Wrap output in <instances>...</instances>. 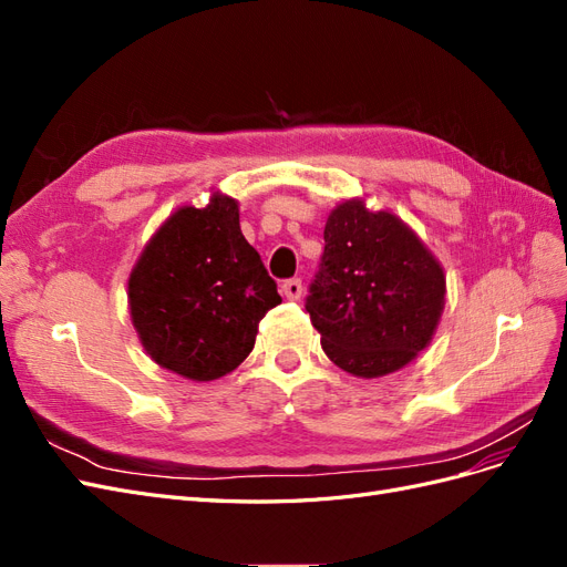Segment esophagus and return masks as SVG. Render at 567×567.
Instances as JSON below:
<instances>
[{
	"mask_svg": "<svg viewBox=\"0 0 567 567\" xmlns=\"http://www.w3.org/2000/svg\"><path fill=\"white\" fill-rule=\"evenodd\" d=\"M281 290H284V296L288 300H300V296H302V281L300 279H288V281L281 284Z\"/></svg>",
	"mask_w": 567,
	"mask_h": 567,
	"instance_id": "34e87169",
	"label": "esophagus"
}]
</instances>
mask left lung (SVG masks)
I'll use <instances>...</instances> for the list:
<instances>
[{"label":"left lung","instance_id":"obj_1","mask_svg":"<svg viewBox=\"0 0 567 567\" xmlns=\"http://www.w3.org/2000/svg\"><path fill=\"white\" fill-rule=\"evenodd\" d=\"M444 271L392 213L346 200L323 229V255L305 310L336 367L379 379L431 342L444 310Z\"/></svg>","mask_w":567,"mask_h":567}]
</instances>
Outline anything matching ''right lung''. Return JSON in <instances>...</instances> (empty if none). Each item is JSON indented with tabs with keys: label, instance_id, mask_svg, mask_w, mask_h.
<instances>
[{
	"label": "right lung",
	"instance_id": "right-lung-1",
	"mask_svg": "<svg viewBox=\"0 0 567 567\" xmlns=\"http://www.w3.org/2000/svg\"><path fill=\"white\" fill-rule=\"evenodd\" d=\"M130 315L156 364L192 381H215L250 354L257 323L281 302L241 234L238 203L213 194L184 205L153 234L130 284Z\"/></svg>",
	"mask_w": 567,
	"mask_h": 567
}]
</instances>
